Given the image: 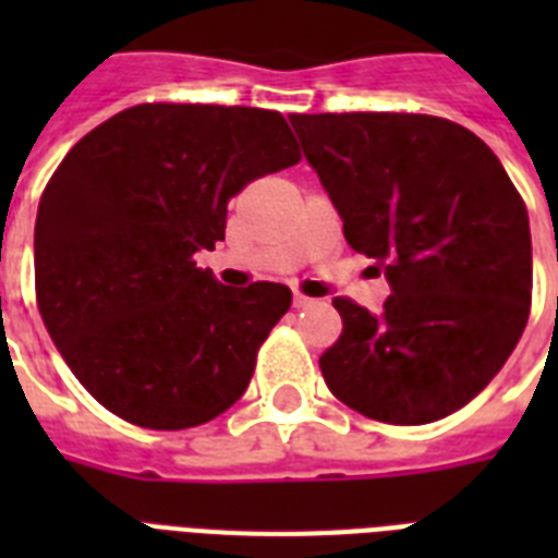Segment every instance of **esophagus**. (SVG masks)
<instances>
[{
	"instance_id": "esophagus-1",
	"label": "esophagus",
	"mask_w": 558,
	"mask_h": 558,
	"mask_svg": "<svg viewBox=\"0 0 558 558\" xmlns=\"http://www.w3.org/2000/svg\"><path fill=\"white\" fill-rule=\"evenodd\" d=\"M292 304H295L298 310H304V306L313 304V298H306V295H301V292H295V298H292Z\"/></svg>"
}]
</instances>
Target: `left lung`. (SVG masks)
I'll use <instances>...</instances> for the list:
<instances>
[{
  "label": "left lung",
  "mask_w": 558,
  "mask_h": 558,
  "mask_svg": "<svg viewBox=\"0 0 558 558\" xmlns=\"http://www.w3.org/2000/svg\"><path fill=\"white\" fill-rule=\"evenodd\" d=\"M350 248L390 283L379 315L336 298L332 397L390 425L475 399L527 327L533 243L521 193L475 133L414 112L289 116Z\"/></svg>",
  "instance_id": "obj_1"
}]
</instances>
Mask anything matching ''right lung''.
<instances>
[{
	"mask_svg": "<svg viewBox=\"0 0 558 558\" xmlns=\"http://www.w3.org/2000/svg\"><path fill=\"white\" fill-rule=\"evenodd\" d=\"M301 150L271 109L138 104L65 153L39 196L34 287L83 388L126 423L193 428L243 397L292 304L283 283H217L231 196Z\"/></svg>",
	"mask_w": 558,
	"mask_h": 558,
	"instance_id": "right-lung-1",
	"label": "right lung"
}]
</instances>
